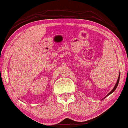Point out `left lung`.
I'll use <instances>...</instances> for the list:
<instances>
[{"label": "left lung", "instance_id": "1", "mask_svg": "<svg viewBox=\"0 0 128 128\" xmlns=\"http://www.w3.org/2000/svg\"><path fill=\"white\" fill-rule=\"evenodd\" d=\"M120 74H119V76H118V78L117 81H116V86H115V87H114V89H112V91H110V92H109V94H108V95H107V96H108V95H110V94H111L112 93V92H114L115 90H116V88H117V86H118V82H119V80H120Z\"/></svg>", "mask_w": 128, "mask_h": 128}]
</instances>
